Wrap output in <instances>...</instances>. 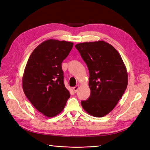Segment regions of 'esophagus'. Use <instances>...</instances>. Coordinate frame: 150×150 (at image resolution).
<instances>
[{"instance_id": "1", "label": "esophagus", "mask_w": 150, "mask_h": 150, "mask_svg": "<svg viewBox=\"0 0 150 150\" xmlns=\"http://www.w3.org/2000/svg\"><path fill=\"white\" fill-rule=\"evenodd\" d=\"M79 88V85H77V86H75V87L73 88V90H74V93H76L77 91H78V90Z\"/></svg>"}]
</instances>
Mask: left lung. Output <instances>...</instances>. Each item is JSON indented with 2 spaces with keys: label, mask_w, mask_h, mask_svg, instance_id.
Listing matches in <instances>:
<instances>
[{
  "label": "left lung",
  "mask_w": 150,
  "mask_h": 150,
  "mask_svg": "<svg viewBox=\"0 0 150 150\" xmlns=\"http://www.w3.org/2000/svg\"><path fill=\"white\" fill-rule=\"evenodd\" d=\"M89 72L91 94L81 105L89 115L101 117L115 108L128 85V73L120 54L111 44L99 40L76 44Z\"/></svg>",
  "instance_id": "8db88e82"
}]
</instances>
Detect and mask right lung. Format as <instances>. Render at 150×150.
I'll use <instances>...</instances> for the list:
<instances>
[{
	"instance_id": "right-lung-1",
	"label": "right lung",
	"mask_w": 150,
	"mask_h": 150,
	"mask_svg": "<svg viewBox=\"0 0 150 150\" xmlns=\"http://www.w3.org/2000/svg\"><path fill=\"white\" fill-rule=\"evenodd\" d=\"M72 46L73 43L65 40H45L34 50L27 62L22 88L36 110L47 117L59 114L70 97L61 64Z\"/></svg>"
}]
</instances>
